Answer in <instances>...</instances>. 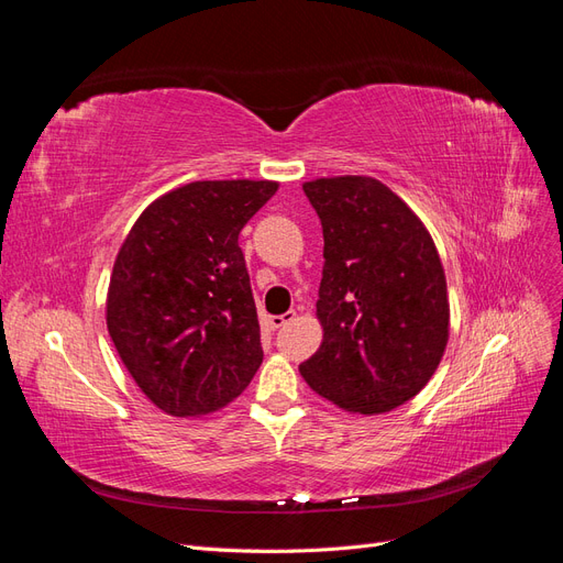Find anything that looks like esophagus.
<instances>
[{"mask_svg":"<svg viewBox=\"0 0 563 563\" xmlns=\"http://www.w3.org/2000/svg\"><path fill=\"white\" fill-rule=\"evenodd\" d=\"M296 319V312H284V314H277V317H269V327L272 329H284L286 323H291Z\"/></svg>","mask_w":563,"mask_h":563,"instance_id":"esophagus-1","label":"esophagus"}]
</instances>
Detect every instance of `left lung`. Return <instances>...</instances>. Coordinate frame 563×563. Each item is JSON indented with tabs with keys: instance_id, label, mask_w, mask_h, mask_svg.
Here are the masks:
<instances>
[{
	"instance_id": "8db88e82",
	"label": "left lung",
	"mask_w": 563,
	"mask_h": 563,
	"mask_svg": "<svg viewBox=\"0 0 563 563\" xmlns=\"http://www.w3.org/2000/svg\"><path fill=\"white\" fill-rule=\"evenodd\" d=\"M323 228L321 345L300 376L347 413H389L430 383L451 305L432 234L371 176L302 183Z\"/></svg>"
}]
</instances>
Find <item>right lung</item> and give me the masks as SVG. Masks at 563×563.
Returning <instances> with one entry per match:
<instances>
[{"instance_id": "add662e5", "label": "right lung", "mask_w": 563, "mask_h": 563, "mask_svg": "<svg viewBox=\"0 0 563 563\" xmlns=\"http://www.w3.org/2000/svg\"><path fill=\"white\" fill-rule=\"evenodd\" d=\"M277 180H195L157 197L119 246L106 319L143 395L174 418L228 406L263 364L240 232Z\"/></svg>"}]
</instances>
